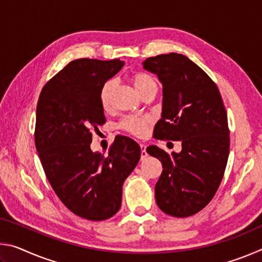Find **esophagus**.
Masks as SVG:
<instances>
[{
    "label": "esophagus",
    "mask_w": 262,
    "mask_h": 262,
    "mask_svg": "<svg viewBox=\"0 0 262 262\" xmlns=\"http://www.w3.org/2000/svg\"><path fill=\"white\" fill-rule=\"evenodd\" d=\"M140 147H141V159L147 158L148 154H147V151H145V145L143 143H141Z\"/></svg>",
    "instance_id": "obj_1"
}]
</instances>
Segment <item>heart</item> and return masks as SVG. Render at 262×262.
I'll list each match as a JSON object with an SVG mask.
<instances>
[{"instance_id": "obj_1", "label": "heart", "mask_w": 262, "mask_h": 262, "mask_svg": "<svg viewBox=\"0 0 262 262\" xmlns=\"http://www.w3.org/2000/svg\"><path fill=\"white\" fill-rule=\"evenodd\" d=\"M130 81L134 85L135 90L139 92L140 95L143 94L149 89L157 88L156 81L152 76L145 74V73H135L130 76ZM114 82L107 81L104 83V85L100 89V103L104 110H108L111 107V103H112V94H113ZM149 125V119L147 117H139V115H130V117H126L122 119L121 122L119 123V127L122 130L129 133L132 135L135 136H143L147 127Z\"/></svg>"}]
</instances>
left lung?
Here are the masks:
<instances>
[{"label": "left lung", "instance_id": "obj_1", "mask_svg": "<svg viewBox=\"0 0 262 262\" xmlns=\"http://www.w3.org/2000/svg\"><path fill=\"white\" fill-rule=\"evenodd\" d=\"M142 64L163 84L155 139L181 142L178 154L147 148L163 165L156 202L170 216H192L211 201L223 179L230 148L227 111L214 81L187 56L161 54Z\"/></svg>", "mask_w": 262, "mask_h": 262}]
</instances>
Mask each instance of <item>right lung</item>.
<instances>
[{
	"label": "right lung",
	"mask_w": 262,
	"mask_h": 262,
	"mask_svg": "<svg viewBox=\"0 0 262 262\" xmlns=\"http://www.w3.org/2000/svg\"><path fill=\"white\" fill-rule=\"evenodd\" d=\"M119 59L74 60L42 88L34 141L46 177L62 203L90 221L112 217L121 207L123 181L134 170L141 148L115 137L108 156L92 152V129L105 123L100 89L120 70Z\"/></svg>",
	"instance_id": "obj_1"
}]
</instances>
